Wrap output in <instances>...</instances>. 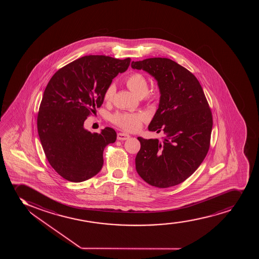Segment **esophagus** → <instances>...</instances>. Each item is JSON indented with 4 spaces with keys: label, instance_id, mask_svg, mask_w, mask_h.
I'll use <instances>...</instances> for the list:
<instances>
[{
    "label": "esophagus",
    "instance_id": "esophagus-1",
    "mask_svg": "<svg viewBox=\"0 0 259 259\" xmlns=\"http://www.w3.org/2000/svg\"><path fill=\"white\" fill-rule=\"evenodd\" d=\"M130 137H131V136H130V135L126 134V133H118V134H117V140H128Z\"/></svg>",
    "mask_w": 259,
    "mask_h": 259
}]
</instances>
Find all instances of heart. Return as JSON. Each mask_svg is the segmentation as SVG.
<instances>
[{"label":"heart","mask_w":259,"mask_h":259,"mask_svg":"<svg viewBox=\"0 0 259 259\" xmlns=\"http://www.w3.org/2000/svg\"><path fill=\"white\" fill-rule=\"evenodd\" d=\"M128 89L138 98H143L148 93L149 87L146 77L139 72L130 75L126 79ZM116 93V87L110 84L104 93V99L110 101ZM147 120L144 114L117 113L112 116V122L125 131H136L139 130L142 123Z\"/></svg>","instance_id":"heart-1"}]
</instances>
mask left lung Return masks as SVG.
Listing matches in <instances>:
<instances>
[{
	"instance_id": "left-lung-1",
	"label": "left lung",
	"mask_w": 259,
	"mask_h": 259,
	"mask_svg": "<svg viewBox=\"0 0 259 259\" xmlns=\"http://www.w3.org/2000/svg\"><path fill=\"white\" fill-rule=\"evenodd\" d=\"M157 82L160 101L149 131L162 132V140L137 137L140 151L136 169L148 184L166 188L184 182L199 167L210 146L212 116L195 76L166 58L132 61Z\"/></svg>"
}]
</instances>
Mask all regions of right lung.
Listing matches in <instances>:
<instances>
[{
    "mask_svg": "<svg viewBox=\"0 0 259 259\" xmlns=\"http://www.w3.org/2000/svg\"><path fill=\"white\" fill-rule=\"evenodd\" d=\"M130 64V58L82 57L60 69L48 83L37 127L49 163L63 178L83 182L101 170L104 148L116 142V131L106 127L93 134L83 123L101 106L114 77L124 72Z\"/></svg>",
    "mask_w": 259,
    "mask_h": 259,
    "instance_id": "obj_1",
    "label": "right lung"
}]
</instances>
